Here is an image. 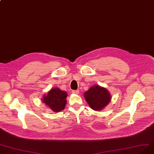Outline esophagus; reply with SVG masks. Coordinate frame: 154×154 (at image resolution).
Here are the masks:
<instances>
[{
    "label": "esophagus",
    "instance_id": "34e87169",
    "mask_svg": "<svg viewBox=\"0 0 154 154\" xmlns=\"http://www.w3.org/2000/svg\"><path fill=\"white\" fill-rule=\"evenodd\" d=\"M72 92L73 94H79V90H73Z\"/></svg>",
    "mask_w": 154,
    "mask_h": 154
}]
</instances>
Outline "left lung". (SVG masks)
I'll return each mask as SVG.
<instances>
[{
	"label": "left lung",
	"mask_w": 154,
	"mask_h": 154,
	"mask_svg": "<svg viewBox=\"0 0 154 154\" xmlns=\"http://www.w3.org/2000/svg\"><path fill=\"white\" fill-rule=\"evenodd\" d=\"M84 98L93 110L98 111L103 109L109 103L111 95L105 88L96 85L84 93Z\"/></svg>",
	"instance_id": "obj_1"
}]
</instances>
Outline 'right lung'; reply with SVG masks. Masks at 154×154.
Segmentation results:
<instances>
[{
	"mask_svg": "<svg viewBox=\"0 0 154 154\" xmlns=\"http://www.w3.org/2000/svg\"><path fill=\"white\" fill-rule=\"evenodd\" d=\"M67 93L59 88L51 89L47 95L43 96L42 102L53 111L58 112L63 110L66 104Z\"/></svg>",
	"mask_w": 154,
	"mask_h": 154,
	"instance_id": "add662e5",
	"label": "right lung"
}]
</instances>
